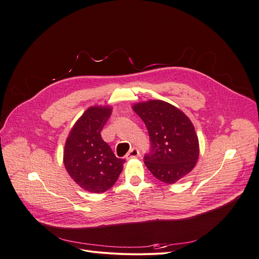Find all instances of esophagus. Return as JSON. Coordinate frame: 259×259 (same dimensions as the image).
<instances>
[{
	"instance_id": "34e87169",
	"label": "esophagus",
	"mask_w": 259,
	"mask_h": 259,
	"mask_svg": "<svg viewBox=\"0 0 259 259\" xmlns=\"http://www.w3.org/2000/svg\"><path fill=\"white\" fill-rule=\"evenodd\" d=\"M140 155V153H139V150L137 148H132L131 150L127 152V154H126V156H125V158H126V160H131V159H135V158H137V156H139Z\"/></svg>"
}]
</instances>
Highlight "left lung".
I'll return each mask as SVG.
<instances>
[{
    "instance_id": "left-lung-1",
    "label": "left lung",
    "mask_w": 259,
    "mask_h": 259,
    "mask_svg": "<svg viewBox=\"0 0 259 259\" xmlns=\"http://www.w3.org/2000/svg\"><path fill=\"white\" fill-rule=\"evenodd\" d=\"M148 130L150 150L145 154L151 174L166 184H174L193 169L199 158V140L188 116L162 100L134 106Z\"/></svg>"
}]
</instances>
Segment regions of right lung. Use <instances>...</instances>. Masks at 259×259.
<instances>
[{
  "label": "right lung",
  "instance_id": "add662e5",
  "mask_svg": "<svg viewBox=\"0 0 259 259\" xmlns=\"http://www.w3.org/2000/svg\"><path fill=\"white\" fill-rule=\"evenodd\" d=\"M110 114V107L88 109L74 124L65 146L64 163L69 175L83 189L94 193L110 189L125 162L116 158L100 135Z\"/></svg>",
  "mask_w": 259,
  "mask_h": 259
}]
</instances>
